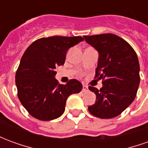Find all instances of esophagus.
Segmentation results:
<instances>
[{"instance_id": "esophagus-1", "label": "esophagus", "mask_w": 148, "mask_h": 148, "mask_svg": "<svg viewBox=\"0 0 148 148\" xmlns=\"http://www.w3.org/2000/svg\"><path fill=\"white\" fill-rule=\"evenodd\" d=\"M86 91H88V86L83 85V86H82V92H86Z\"/></svg>"}]
</instances>
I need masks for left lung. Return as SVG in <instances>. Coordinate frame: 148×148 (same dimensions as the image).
Here are the masks:
<instances>
[{"label":"left lung","instance_id":"obj_1","mask_svg":"<svg viewBox=\"0 0 148 148\" xmlns=\"http://www.w3.org/2000/svg\"><path fill=\"white\" fill-rule=\"evenodd\" d=\"M84 39L99 53L94 78L102 79L96 94V102L89 106L92 115L110 119L127 109L136 96L140 85V64L136 51L124 39L114 34L84 36Z\"/></svg>","mask_w":148,"mask_h":148}]
</instances>
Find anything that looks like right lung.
<instances>
[{
	"mask_svg": "<svg viewBox=\"0 0 148 148\" xmlns=\"http://www.w3.org/2000/svg\"><path fill=\"white\" fill-rule=\"evenodd\" d=\"M82 40V36L41 38L25 51L16 73V85L18 98L33 117L40 121L59 117L68 97L82 90L76 79L61 85L55 78V69L64 64L69 48Z\"/></svg>",
	"mask_w": 148,
	"mask_h": 148,
	"instance_id": "1",
	"label": "right lung"
}]
</instances>
